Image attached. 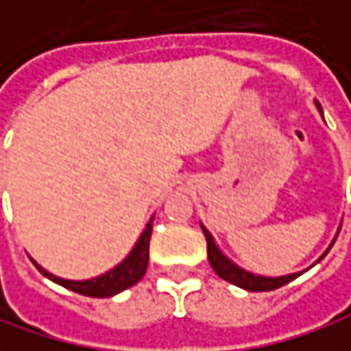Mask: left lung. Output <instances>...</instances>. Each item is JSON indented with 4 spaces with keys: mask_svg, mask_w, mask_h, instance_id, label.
Returning a JSON list of instances; mask_svg holds the SVG:
<instances>
[{
    "mask_svg": "<svg viewBox=\"0 0 351 351\" xmlns=\"http://www.w3.org/2000/svg\"><path fill=\"white\" fill-rule=\"evenodd\" d=\"M315 106L319 108V112L323 114V110H321V104L315 100ZM341 228V226H339ZM202 230H204V234H206V241H208V259H210V265L214 267V271L222 278V280H226V282H230V284H234V286H239V288H243V290H249V292H269V290H276V288H282V286H286L288 282H292V280H296L298 276H302V271H296V274H288V276H276V278H269V276H259V274H253V271H249V269H243L241 265H237L230 257H226L224 253H222V249L216 245V241H214V237H212V232L202 224ZM339 234V232H337ZM337 239V237H335ZM335 239L331 241V245L327 247V251L315 261V263H319L327 253H329V249L333 247V243H335ZM313 263V265H315ZM311 265V267H313ZM306 271V269H304Z\"/></svg>",
    "mask_w": 351,
    "mask_h": 351,
    "instance_id": "left-lung-1",
    "label": "left lung"
}]
</instances>
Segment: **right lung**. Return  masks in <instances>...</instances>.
I'll return each mask as SVG.
<instances>
[{"mask_svg": "<svg viewBox=\"0 0 351 351\" xmlns=\"http://www.w3.org/2000/svg\"><path fill=\"white\" fill-rule=\"evenodd\" d=\"M152 224H154V216L145 224L143 232L139 234V239L133 245V249L129 251V255L119 265H114L106 274L96 276V278H90V280H63V278L53 276L45 267H40L34 259H32V263L36 265V269L45 278H49L51 282H55V284L71 290V292H77V294H84V296H90V298H108V296H114V294L131 288L133 284H137L143 278V274L147 269V261H149Z\"/></svg>", "mask_w": 351, "mask_h": 351, "instance_id": "obj_1", "label": "right lung"}]
</instances>
